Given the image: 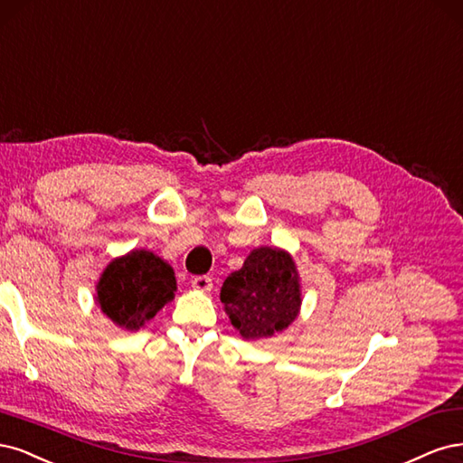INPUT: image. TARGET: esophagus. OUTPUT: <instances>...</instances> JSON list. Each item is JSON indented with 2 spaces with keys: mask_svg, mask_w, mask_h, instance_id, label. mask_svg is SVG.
I'll return each instance as SVG.
<instances>
[{
  "mask_svg": "<svg viewBox=\"0 0 463 463\" xmlns=\"http://www.w3.org/2000/svg\"><path fill=\"white\" fill-rule=\"evenodd\" d=\"M213 287V280L212 277L207 275H200V277H194L192 279V288L194 290H200V292H210Z\"/></svg>",
  "mask_w": 463,
  "mask_h": 463,
  "instance_id": "1",
  "label": "esophagus"
}]
</instances>
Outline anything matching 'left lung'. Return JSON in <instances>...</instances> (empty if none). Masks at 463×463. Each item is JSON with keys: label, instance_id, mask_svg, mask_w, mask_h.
I'll return each mask as SVG.
<instances>
[{"label": "left lung", "instance_id": "1", "mask_svg": "<svg viewBox=\"0 0 463 463\" xmlns=\"http://www.w3.org/2000/svg\"><path fill=\"white\" fill-rule=\"evenodd\" d=\"M221 302L231 323L248 340L287 329L302 304L292 258L277 248L253 250L242 269L222 282Z\"/></svg>", "mask_w": 463, "mask_h": 463}]
</instances>
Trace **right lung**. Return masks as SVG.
Instances as JSON below:
<instances>
[{"label": "right lung", "instance_id": "right-lung-1", "mask_svg": "<svg viewBox=\"0 0 463 463\" xmlns=\"http://www.w3.org/2000/svg\"><path fill=\"white\" fill-rule=\"evenodd\" d=\"M175 290L171 265L152 251L137 250L108 265L98 282V304L113 323L137 331L173 300Z\"/></svg>", "mask_w": 463, "mask_h": 463}]
</instances>
